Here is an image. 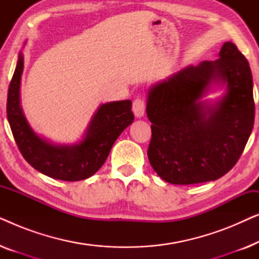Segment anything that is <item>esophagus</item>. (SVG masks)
<instances>
[{
    "instance_id": "1",
    "label": "esophagus",
    "mask_w": 259,
    "mask_h": 259,
    "mask_svg": "<svg viewBox=\"0 0 259 259\" xmlns=\"http://www.w3.org/2000/svg\"><path fill=\"white\" fill-rule=\"evenodd\" d=\"M133 113L136 114L138 118H141L145 114V109H146V102L143 98L138 97L136 100L133 101V106H132Z\"/></svg>"
}]
</instances>
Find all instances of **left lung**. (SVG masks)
Returning a JSON list of instances; mask_svg holds the SVG:
<instances>
[{"mask_svg": "<svg viewBox=\"0 0 259 259\" xmlns=\"http://www.w3.org/2000/svg\"><path fill=\"white\" fill-rule=\"evenodd\" d=\"M215 61L189 66L148 92L152 122L147 155L165 182L191 185L226 175L242 155L253 128L252 74L245 56L225 42ZM228 92L214 106L200 99L211 81Z\"/></svg>", "mask_w": 259, "mask_h": 259, "instance_id": "left-lung-1", "label": "left lung"}]
</instances>
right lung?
Returning a JSON list of instances; mask_svg holds the SVG:
<instances>
[{"instance_id":"1","label":"right lung","mask_w":259,"mask_h":259,"mask_svg":"<svg viewBox=\"0 0 259 259\" xmlns=\"http://www.w3.org/2000/svg\"><path fill=\"white\" fill-rule=\"evenodd\" d=\"M23 56L19 54L7 99V116L21 154L35 169L51 178L77 182L90 178L104 165L109 151L133 122L130 100L101 105L87 128L82 141L73 146H55L33 132L20 106V82Z\"/></svg>"}]
</instances>
